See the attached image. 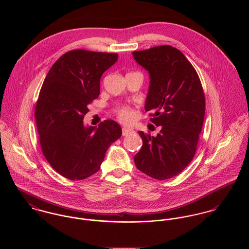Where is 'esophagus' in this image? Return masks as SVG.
Returning <instances> with one entry per match:
<instances>
[{
  "instance_id": "34e87169",
  "label": "esophagus",
  "mask_w": 249,
  "mask_h": 249,
  "mask_svg": "<svg viewBox=\"0 0 249 249\" xmlns=\"http://www.w3.org/2000/svg\"><path fill=\"white\" fill-rule=\"evenodd\" d=\"M131 132H134V130L129 127H123V136H126Z\"/></svg>"
}]
</instances>
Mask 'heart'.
Masks as SVG:
<instances>
[{"mask_svg":"<svg viewBox=\"0 0 249 249\" xmlns=\"http://www.w3.org/2000/svg\"><path fill=\"white\" fill-rule=\"evenodd\" d=\"M134 117V113L133 111L128 108V107H124V108H122L120 111H119V118L123 121V122H125V123H128L130 121H132Z\"/></svg>","mask_w":249,"mask_h":249,"instance_id":"obj_1","label":"heart"}]
</instances>
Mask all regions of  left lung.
<instances>
[{
	"label": "left lung",
	"mask_w": 249,
	"mask_h": 249,
	"mask_svg": "<svg viewBox=\"0 0 249 249\" xmlns=\"http://www.w3.org/2000/svg\"><path fill=\"white\" fill-rule=\"evenodd\" d=\"M149 74L144 109L161 130L155 137L139 131L142 145L136 167L150 178L165 180L180 174L193 160L201 132L205 98L199 77L185 55L164 45L133 52Z\"/></svg>",
	"instance_id": "1"
}]
</instances>
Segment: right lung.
<instances>
[{"mask_svg": "<svg viewBox=\"0 0 249 249\" xmlns=\"http://www.w3.org/2000/svg\"><path fill=\"white\" fill-rule=\"evenodd\" d=\"M117 60V53L70 51L43 82L36 107L39 141L50 165L64 178L81 180L96 174L110 144L122 136L113 120L99 126L83 123L88 105L100 95L103 73Z\"/></svg>", "mask_w": 249, "mask_h": 249, "instance_id": "obj_1", "label": "right lung"}]
</instances>
